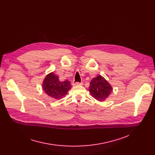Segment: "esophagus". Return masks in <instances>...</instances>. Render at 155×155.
<instances>
[{
    "instance_id": "obj_1",
    "label": "esophagus",
    "mask_w": 155,
    "mask_h": 155,
    "mask_svg": "<svg viewBox=\"0 0 155 155\" xmlns=\"http://www.w3.org/2000/svg\"><path fill=\"white\" fill-rule=\"evenodd\" d=\"M83 83H80V82H75L73 83L74 86H79V85H82Z\"/></svg>"
}]
</instances>
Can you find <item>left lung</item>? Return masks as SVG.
I'll return each mask as SVG.
<instances>
[{
  "label": "left lung",
  "instance_id": "1",
  "mask_svg": "<svg viewBox=\"0 0 155 155\" xmlns=\"http://www.w3.org/2000/svg\"><path fill=\"white\" fill-rule=\"evenodd\" d=\"M89 91L94 98L99 101H102L112 91V87L105 78L99 75L90 82Z\"/></svg>",
  "mask_w": 155,
  "mask_h": 155
}]
</instances>
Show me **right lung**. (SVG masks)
<instances>
[{"label": "right lung", "instance_id": "right-lung-1", "mask_svg": "<svg viewBox=\"0 0 155 155\" xmlns=\"http://www.w3.org/2000/svg\"><path fill=\"white\" fill-rule=\"evenodd\" d=\"M71 82L69 80L60 81L58 76L53 73L48 74L43 82L42 87L49 96L56 99L62 98L71 88Z\"/></svg>", "mask_w": 155, "mask_h": 155}]
</instances>
